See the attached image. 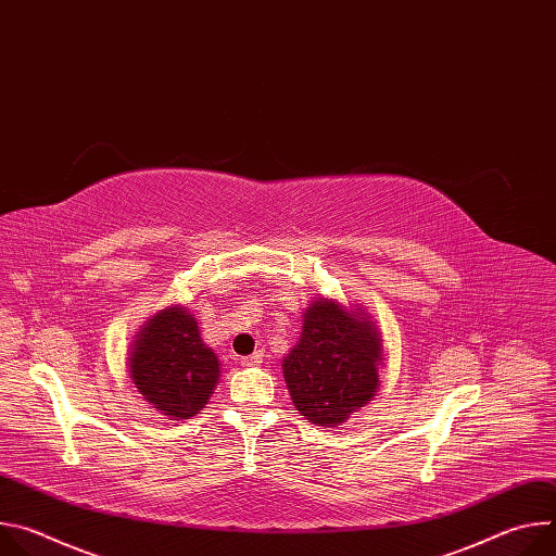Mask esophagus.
I'll return each instance as SVG.
<instances>
[{
  "mask_svg": "<svg viewBox=\"0 0 556 556\" xmlns=\"http://www.w3.org/2000/svg\"><path fill=\"white\" fill-rule=\"evenodd\" d=\"M240 361H242L244 367H255V365H260V363L264 361V354H262V352H253L251 356H244V358H240Z\"/></svg>",
  "mask_w": 556,
  "mask_h": 556,
  "instance_id": "esophagus-1",
  "label": "esophagus"
}]
</instances>
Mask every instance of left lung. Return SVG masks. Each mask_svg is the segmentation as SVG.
I'll return each mask as SVG.
<instances>
[{
    "label": "left lung",
    "instance_id": "obj_1",
    "mask_svg": "<svg viewBox=\"0 0 556 556\" xmlns=\"http://www.w3.org/2000/svg\"><path fill=\"white\" fill-rule=\"evenodd\" d=\"M382 334L365 307L314 296L281 369L294 409L316 427H339L378 391Z\"/></svg>",
    "mask_w": 556,
    "mask_h": 556
}]
</instances>
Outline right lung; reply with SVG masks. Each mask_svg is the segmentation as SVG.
Masks as SVG:
<instances>
[{
  "label": "right lung",
  "instance_id": "add662e5",
  "mask_svg": "<svg viewBox=\"0 0 556 556\" xmlns=\"http://www.w3.org/2000/svg\"><path fill=\"white\" fill-rule=\"evenodd\" d=\"M127 367L142 399L169 420L200 414L222 374L187 305H167L149 316L129 345Z\"/></svg>",
  "mask_w": 556,
  "mask_h": 556
}]
</instances>
